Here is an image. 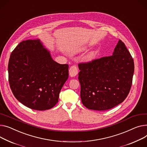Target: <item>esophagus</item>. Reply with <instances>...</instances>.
Returning <instances> with one entry per match:
<instances>
[{
  "label": "esophagus",
  "mask_w": 147,
  "mask_h": 147,
  "mask_svg": "<svg viewBox=\"0 0 147 147\" xmlns=\"http://www.w3.org/2000/svg\"><path fill=\"white\" fill-rule=\"evenodd\" d=\"M78 68L76 65H72L69 69V74L71 77H75L78 74Z\"/></svg>",
  "instance_id": "obj_1"
}]
</instances>
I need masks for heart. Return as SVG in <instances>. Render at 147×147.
<instances>
[{
  "mask_svg": "<svg viewBox=\"0 0 147 147\" xmlns=\"http://www.w3.org/2000/svg\"><path fill=\"white\" fill-rule=\"evenodd\" d=\"M94 52H92L91 53H90L89 54V55L87 56V59L88 60H92V58L94 57Z\"/></svg>",
  "mask_w": 147,
  "mask_h": 147,
  "instance_id": "b5f03b06",
  "label": "heart"
}]
</instances>
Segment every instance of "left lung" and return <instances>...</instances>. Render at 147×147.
I'll return each mask as SVG.
<instances>
[{
  "mask_svg": "<svg viewBox=\"0 0 147 147\" xmlns=\"http://www.w3.org/2000/svg\"><path fill=\"white\" fill-rule=\"evenodd\" d=\"M80 97L87 108L106 111L120 104L129 94L134 72V60L119 40L112 55L80 63Z\"/></svg>",
  "mask_w": 147,
  "mask_h": 147,
  "instance_id": "1",
  "label": "left lung"
}]
</instances>
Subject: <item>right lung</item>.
<instances>
[{"instance_id":"add662e5","label":"right lung","mask_w":147,"mask_h":147,"mask_svg":"<svg viewBox=\"0 0 147 147\" xmlns=\"http://www.w3.org/2000/svg\"><path fill=\"white\" fill-rule=\"evenodd\" d=\"M9 82L16 99L34 110L45 111L58 102L68 77V65L60 64L40 40L19 43L8 64Z\"/></svg>"}]
</instances>
